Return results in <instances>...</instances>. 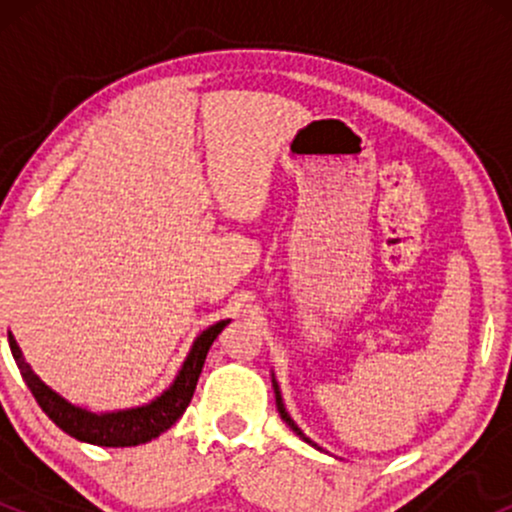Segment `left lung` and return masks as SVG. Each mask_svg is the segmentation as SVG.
<instances>
[{
    "mask_svg": "<svg viewBox=\"0 0 512 512\" xmlns=\"http://www.w3.org/2000/svg\"><path fill=\"white\" fill-rule=\"evenodd\" d=\"M272 385H274L276 409H279V416H281V419H284V421H286V426H289V428H291V431H293V433H296V436H298V438H301V440H305V443L315 445V443H313V440H310V438H305V433L301 431V428H298V426H296V421H293V419H291V414H289V411H286V407H284V399H281V392H279V385H276V380H272Z\"/></svg>",
    "mask_w": 512,
    "mask_h": 512,
    "instance_id": "1",
    "label": "left lung"
}]
</instances>
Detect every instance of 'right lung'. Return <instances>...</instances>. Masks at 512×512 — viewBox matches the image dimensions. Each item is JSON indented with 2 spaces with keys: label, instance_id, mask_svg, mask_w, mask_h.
<instances>
[{
  "label": "right lung",
  "instance_id": "1",
  "mask_svg": "<svg viewBox=\"0 0 512 512\" xmlns=\"http://www.w3.org/2000/svg\"><path fill=\"white\" fill-rule=\"evenodd\" d=\"M226 325L228 320H221L199 334L195 344H192L190 354L185 358V363H182V368L178 370V375H175L173 385H170L161 397L144 404V407L105 411V414H93V411L88 409L74 407L72 402H67V399L57 395L55 390H50V387L33 373V368L28 366L11 332L9 346L11 354H14L16 366H19L23 380H26L28 390L33 392L40 409L55 421V426H60L64 433H69V436L76 440H84V443L103 445V448H129V445L149 443V440L158 438L163 431H168V428L180 419L182 411L187 409L192 395H195L204 358H207L211 344H214V339L219 337Z\"/></svg>",
  "mask_w": 512,
  "mask_h": 512
}]
</instances>
